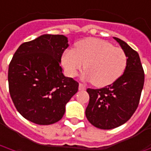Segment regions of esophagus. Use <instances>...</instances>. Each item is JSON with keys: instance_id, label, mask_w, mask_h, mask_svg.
I'll use <instances>...</instances> for the list:
<instances>
[{"instance_id": "obj_1", "label": "esophagus", "mask_w": 151, "mask_h": 151, "mask_svg": "<svg viewBox=\"0 0 151 151\" xmlns=\"http://www.w3.org/2000/svg\"><path fill=\"white\" fill-rule=\"evenodd\" d=\"M78 89H79V90H85L86 86L83 85V83H79V85H78Z\"/></svg>"}]
</instances>
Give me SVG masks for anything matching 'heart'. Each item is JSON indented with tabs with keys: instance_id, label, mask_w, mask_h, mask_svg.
<instances>
[{
	"instance_id": "b5f03b06",
	"label": "heart",
	"mask_w": 151,
	"mask_h": 151,
	"mask_svg": "<svg viewBox=\"0 0 151 151\" xmlns=\"http://www.w3.org/2000/svg\"><path fill=\"white\" fill-rule=\"evenodd\" d=\"M127 62V55L122 48L93 37L78 42L74 50H67L62 57L63 65L68 75L76 77L84 67L83 77L98 88L112 84L119 78Z\"/></svg>"
}]
</instances>
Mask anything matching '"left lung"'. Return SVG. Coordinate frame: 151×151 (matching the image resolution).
Returning a JSON list of instances; mask_svg holds the SVG:
<instances>
[{
    "label": "left lung",
    "instance_id": "1",
    "mask_svg": "<svg viewBox=\"0 0 151 151\" xmlns=\"http://www.w3.org/2000/svg\"><path fill=\"white\" fill-rule=\"evenodd\" d=\"M127 55L126 68L112 84L100 89L88 88L89 103L86 108L88 120L101 129H111L126 123L139 105L145 74L139 56L123 40L114 37Z\"/></svg>",
    "mask_w": 151,
    "mask_h": 151
}]
</instances>
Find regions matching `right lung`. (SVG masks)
<instances>
[{
  "mask_svg": "<svg viewBox=\"0 0 151 151\" xmlns=\"http://www.w3.org/2000/svg\"><path fill=\"white\" fill-rule=\"evenodd\" d=\"M68 47L63 35L44 34L24 42L8 69L9 92L14 105L31 122L47 125L59 121L78 83L66 77L60 66Z\"/></svg>",
  "mask_w": 151,
  "mask_h": 151,
  "instance_id": "1",
  "label": "right lung"
}]
</instances>
